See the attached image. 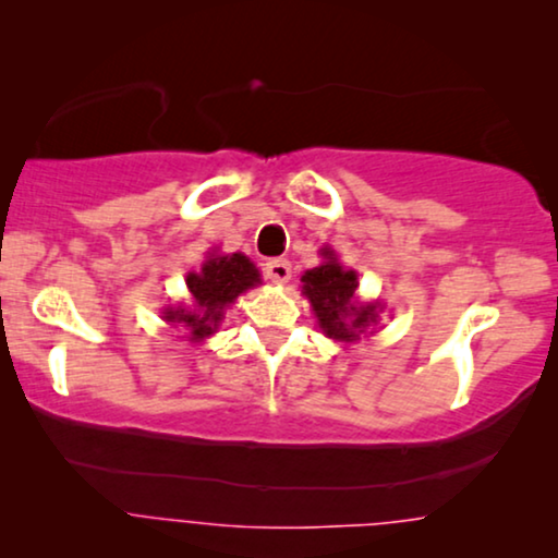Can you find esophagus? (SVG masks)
Here are the masks:
<instances>
[{"mask_svg": "<svg viewBox=\"0 0 558 558\" xmlns=\"http://www.w3.org/2000/svg\"><path fill=\"white\" fill-rule=\"evenodd\" d=\"M266 279H271L274 284H287L292 279V264L287 258H271V262L264 264Z\"/></svg>", "mask_w": 558, "mask_h": 558, "instance_id": "34e87169", "label": "esophagus"}]
</instances>
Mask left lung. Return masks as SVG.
Instances as JSON below:
<instances>
[{"instance_id":"obj_1","label":"left lung","mask_w":558,"mask_h":558,"mask_svg":"<svg viewBox=\"0 0 558 558\" xmlns=\"http://www.w3.org/2000/svg\"><path fill=\"white\" fill-rule=\"evenodd\" d=\"M325 262L304 271L302 294L307 296L315 312L317 325L327 338L340 342L361 340L371 325L378 323V302H357V274L342 269L332 248L319 251Z\"/></svg>"}]
</instances>
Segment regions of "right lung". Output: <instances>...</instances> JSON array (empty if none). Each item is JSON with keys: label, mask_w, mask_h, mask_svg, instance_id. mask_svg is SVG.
Wrapping results in <instances>:
<instances>
[{"label": "right lung", "mask_w": 558, "mask_h": 558, "mask_svg": "<svg viewBox=\"0 0 558 558\" xmlns=\"http://www.w3.org/2000/svg\"><path fill=\"white\" fill-rule=\"evenodd\" d=\"M185 281L193 307H167L162 315L167 323L187 327L190 340L201 342L218 330L226 307H231L243 292L262 284V274L243 254H210L203 269L190 271Z\"/></svg>", "instance_id": "right-lung-1"}]
</instances>
